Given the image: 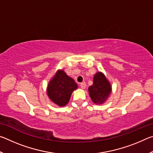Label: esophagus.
Listing matches in <instances>:
<instances>
[{
  "mask_svg": "<svg viewBox=\"0 0 153 153\" xmlns=\"http://www.w3.org/2000/svg\"><path fill=\"white\" fill-rule=\"evenodd\" d=\"M80 88H81L82 89H85V88H86V83L85 82H82L80 84Z\"/></svg>",
  "mask_w": 153,
  "mask_h": 153,
  "instance_id": "34e87169",
  "label": "esophagus"
}]
</instances>
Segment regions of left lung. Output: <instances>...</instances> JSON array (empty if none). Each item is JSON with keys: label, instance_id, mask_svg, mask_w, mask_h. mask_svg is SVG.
Listing matches in <instances>:
<instances>
[{"label": "left lung", "instance_id": "8db88e82", "mask_svg": "<svg viewBox=\"0 0 153 153\" xmlns=\"http://www.w3.org/2000/svg\"><path fill=\"white\" fill-rule=\"evenodd\" d=\"M112 87L105 75L98 71L93 77V84L88 88L90 97L94 104L102 105L109 97Z\"/></svg>", "mask_w": 153, "mask_h": 153}]
</instances>
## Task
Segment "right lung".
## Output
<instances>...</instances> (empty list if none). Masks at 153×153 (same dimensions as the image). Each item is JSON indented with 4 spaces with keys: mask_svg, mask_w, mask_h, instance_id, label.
<instances>
[{
    "mask_svg": "<svg viewBox=\"0 0 153 153\" xmlns=\"http://www.w3.org/2000/svg\"><path fill=\"white\" fill-rule=\"evenodd\" d=\"M77 87L74 79L67 76L63 69H59L49 81L46 93L53 103L64 107L69 102L72 92Z\"/></svg>",
    "mask_w": 153,
    "mask_h": 153,
    "instance_id": "obj_1",
    "label": "right lung"
}]
</instances>
